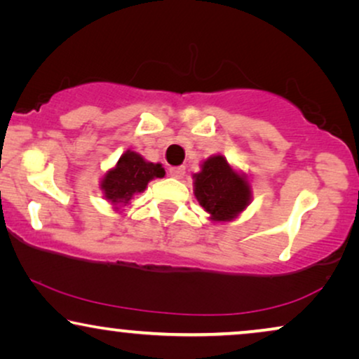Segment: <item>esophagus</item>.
<instances>
[{
	"label": "esophagus",
	"mask_w": 359,
	"mask_h": 359,
	"mask_svg": "<svg viewBox=\"0 0 359 359\" xmlns=\"http://www.w3.org/2000/svg\"><path fill=\"white\" fill-rule=\"evenodd\" d=\"M184 173H186L184 166H173V168H170V175L173 176V178H176V180L183 178Z\"/></svg>",
	"instance_id": "obj_1"
}]
</instances>
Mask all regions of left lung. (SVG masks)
Segmentation results:
<instances>
[{"instance_id":"left-lung-1","label":"left lung","mask_w":359,"mask_h":359,"mask_svg":"<svg viewBox=\"0 0 359 359\" xmlns=\"http://www.w3.org/2000/svg\"><path fill=\"white\" fill-rule=\"evenodd\" d=\"M194 196L210 219L225 222L247 208L252 191L247 180L235 173L224 156L215 155L194 175Z\"/></svg>"}]
</instances>
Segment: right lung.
Listing matches in <instances>:
<instances>
[{
  "mask_svg": "<svg viewBox=\"0 0 359 359\" xmlns=\"http://www.w3.org/2000/svg\"><path fill=\"white\" fill-rule=\"evenodd\" d=\"M165 170L160 163L145 161L135 151H126L117 161L116 168L107 171L101 189L112 204H129L137 193L147 188L150 180L163 178Z\"/></svg>",
  "mask_w": 359,
  "mask_h": 359,
  "instance_id": "right-lung-1",
  "label": "right lung"
}]
</instances>
